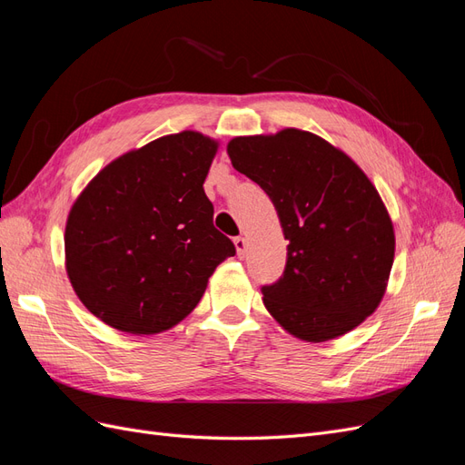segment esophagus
I'll return each mask as SVG.
<instances>
[{
	"label": "esophagus",
	"instance_id": "34e87169",
	"mask_svg": "<svg viewBox=\"0 0 465 465\" xmlns=\"http://www.w3.org/2000/svg\"><path fill=\"white\" fill-rule=\"evenodd\" d=\"M234 246H236V254L242 258L246 254V238L244 236H236L234 238Z\"/></svg>",
	"mask_w": 465,
	"mask_h": 465
}]
</instances>
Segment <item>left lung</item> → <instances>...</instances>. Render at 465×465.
<instances>
[{"label": "left lung", "mask_w": 465, "mask_h": 465, "mask_svg": "<svg viewBox=\"0 0 465 465\" xmlns=\"http://www.w3.org/2000/svg\"><path fill=\"white\" fill-rule=\"evenodd\" d=\"M227 151L270 195L289 241L283 275L262 287L267 311L304 341L357 328L384 297L396 246L371 180L340 149L292 128L234 137Z\"/></svg>", "instance_id": "1"}]
</instances>
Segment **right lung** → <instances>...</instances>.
<instances>
[{
    "instance_id": "right-lung-1",
    "label": "right lung",
    "mask_w": 465,
    "mask_h": 465,
    "mask_svg": "<svg viewBox=\"0 0 465 465\" xmlns=\"http://www.w3.org/2000/svg\"><path fill=\"white\" fill-rule=\"evenodd\" d=\"M215 151L195 132L154 139L110 163L69 211V281L108 326L145 335L176 326L236 254L203 192Z\"/></svg>"
}]
</instances>
